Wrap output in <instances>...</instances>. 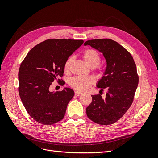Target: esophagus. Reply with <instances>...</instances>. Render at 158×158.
<instances>
[{"label":"esophagus","mask_w":158,"mask_h":158,"mask_svg":"<svg viewBox=\"0 0 158 158\" xmlns=\"http://www.w3.org/2000/svg\"><path fill=\"white\" fill-rule=\"evenodd\" d=\"M82 95V94L78 92H75V95H76V96H80V95Z\"/></svg>","instance_id":"esophagus-1"}]
</instances>
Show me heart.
Wrapping results in <instances>:
<instances>
[{"mask_svg": "<svg viewBox=\"0 0 158 158\" xmlns=\"http://www.w3.org/2000/svg\"><path fill=\"white\" fill-rule=\"evenodd\" d=\"M83 59L89 66L91 68H95L99 65L101 60L99 53L94 49H89L85 51L83 54ZM74 58L70 56L66 60L64 65V70L65 73H68L69 71L72 63H73ZM94 82L93 79L90 77H74L70 80V85L76 90L79 92H84L86 90L90 85Z\"/></svg>", "mask_w": 158, "mask_h": 158, "instance_id": "b5f03b06", "label": "heart"}]
</instances>
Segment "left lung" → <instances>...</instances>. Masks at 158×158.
<instances>
[{
	"instance_id": "8db88e82",
	"label": "left lung",
	"mask_w": 158,
	"mask_h": 158,
	"mask_svg": "<svg viewBox=\"0 0 158 158\" xmlns=\"http://www.w3.org/2000/svg\"><path fill=\"white\" fill-rule=\"evenodd\" d=\"M84 45L102 52L106 59V70L96 86L107 89L105 99L101 95H92L87 116L99 125H111L125 114L133 102L138 84L136 64L130 52L112 40H88Z\"/></svg>"
}]
</instances>
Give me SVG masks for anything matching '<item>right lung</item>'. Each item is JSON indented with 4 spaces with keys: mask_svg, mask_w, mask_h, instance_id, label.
Instances as JSON below:
<instances>
[{
    "mask_svg": "<svg viewBox=\"0 0 158 158\" xmlns=\"http://www.w3.org/2000/svg\"><path fill=\"white\" fill-rule=\"evenodd\" d=\"M84 44L83 40H47L28 52L18 73V92L30 117L43 125H52L63 118L74 92L64 88L51 92L55 80L63 76L66 60Z\"/></svg>",
    "mask_w": 158,
    "mask_h": 158,
    "instance_id": "1",
    "label": "right lung"
}]
</instances>
